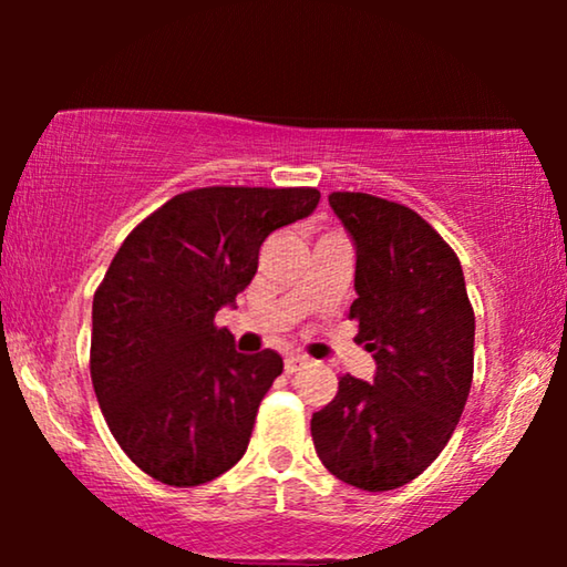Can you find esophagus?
I'll use <instances>...</instances> for the list:
<instances>
[{
    "label": "esophagus",
    "mask_w": 567,
    "mask_h": 567,
    "mask_svg": "<svg viewBox=\"0 0 567 567\" xmlns=\"http://www.w3.org/2000/svg\"><path fill=\"white\" fill-rule=\"evenodd\" d=\"M307 363H309L307 355L291 353V355H286V361H284V369H286V374H297V371L305 369Z\"/></svg>",
    "instance_id": "esophagus-1"
}]
</instances>
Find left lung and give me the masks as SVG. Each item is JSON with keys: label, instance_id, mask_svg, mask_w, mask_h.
I'll list each match as a JSON object with an SVG mask.
<instances>
[{"label": "left lung", "instance_id": "8db88e82", "mask_svg": "<svg viewBox=\"0 0 567 567\" xmlns=\"http://www.w3.org/2000/svg\"><path fill=\"white\" fill-rule=\"evenodd\" d=\"M355 247L361 343L374 379L340 377L336 400L312 415L324 467L369 493L415 480L460 423L472 386L475 312L452 247L413 208L369 193H330Z\"/></svg>", "mask_w": 567, "mask_h": 567}]
</instances>
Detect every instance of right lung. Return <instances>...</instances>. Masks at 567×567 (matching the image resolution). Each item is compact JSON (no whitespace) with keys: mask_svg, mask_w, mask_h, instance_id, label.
I'll return each mask as SVG.
<instances>
[{"mask_svg":"<svg viewBox=\"0 0 567 567\" xmlns=\"http://www.w3.org/2000/svg\"><path fill=\"white\" fill-rule=\"evenodd\" d=\"M317 204V188L188 190L115 252L92 299L90 374L107 429L150 477L193 487L243 460L284 359L237 353L214 317L252 281L270 231Z\"/></svg>","mask_w":567,"mask_h":567,"instance_id":"1","label":"right lung"}]
</instances>
